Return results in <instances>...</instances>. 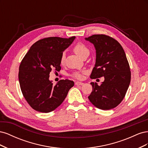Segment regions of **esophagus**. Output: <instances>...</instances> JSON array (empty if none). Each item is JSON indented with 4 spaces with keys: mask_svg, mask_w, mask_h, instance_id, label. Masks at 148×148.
<instances>
[{
    "mask_svg": "<svg viewBox=\"0 0 148 148\" xmlns=\"http://www.w3.org/2000/svg\"><path fill=\"white\" fill-rule=\"evenodd\" d=\"M75 85H83L84 83L82 82H75Z\"/></svg>",
    "mask_w": 148,
    "mask_h": 148,
    "instance_id": "34e87169",
    "label": "esophagus"
}]
</instances>
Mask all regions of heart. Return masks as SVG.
<instances>
[{"instance_id": "1", "label": "heart", "mask_w": 148, "mask_h": 148, "mask_svg": "<svg viewBox=\"0 0 148 148\" xmlns=\"http://www.w3.org/2000/svg\"><path fill=\"white\" fill-rule=\"evenodd\" d=\"M73 51L76 53H77V54L79 57H82V58L83 56H86V54H89V52L88 48L82 42H78L73 47ZM65 58V53L64 52L62 53L61 57H60V62L61 64H63L64 63ZM73 76L76 78H78V79H81L82 78V74L79 72L73 73Z\"/></svg>"}]
</instances>
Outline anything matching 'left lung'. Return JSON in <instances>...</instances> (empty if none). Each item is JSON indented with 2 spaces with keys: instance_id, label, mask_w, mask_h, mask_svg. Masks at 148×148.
Returning a JSON list of instances; mask_svg holds the SVG:
<instances>
[{
  "instance_id": "left-lung-1",
  "label": "left lung",
  "mask_w": 148,
  "mask_h": 148,
  "mask_svg": "<svg viewBox=\"0 0 148 148\" xmlns=\"http://www.w3.org/2000/svg\"><path fill=\"white\" fill-rule=\"evenodd\" d=\"M86 40L94 44L96 51L90 78L104 77L100 86L91 83L92 91L88 99L100 109H114L123 99L130 83L131 71L126 55L120 44L109 36L94 34Z\"/></svg>"
}]
</instances>
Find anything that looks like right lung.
Here are the masks:
<instances>
[{
    "label": "right lung",
    "instance_id": "1",
    "mask_svg": "<svg viewBox=\"0 0 148 148\" xmlns=\"http://www.w3.org/2000/svg\"><path fill=\"white\" fill-rule=\"evenodd\" d=\"M75 37H49L33 44L22 59L18 79L22 94L35 110L47 113L59 107L74 82L61 79L53 85L49 79L50 72L61 69L60 57Z\"/></svg>",
    "mask_w": 148,
    "mask_h": 148
}]
</instances>
